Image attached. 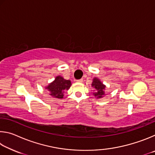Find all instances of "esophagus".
I'll list each match as a JSON object with an SVG mask.
<instances>
[{"label": "esophagus", "mask_w": 155, "mask_h": 155, "mask_svg": "<svg viewBox=\"0 0 155 155\" xmlns=\"http://www.w3.org/2000/svg\"><path fill=\"white\" fill-rule=\"evenodd\" d=\"M78 83H83V78H81V79H79V80H77V81Z\"/></svg>", "instance_id": "34e87169"}]
</instances>
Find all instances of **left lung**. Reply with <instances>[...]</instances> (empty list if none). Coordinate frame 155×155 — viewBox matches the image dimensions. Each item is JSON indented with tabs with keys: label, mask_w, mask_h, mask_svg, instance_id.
Returning a JSON list of instances; mask_svg holds the SVG:
<instances>
[{
	"label": "left lung",
	"mask_w": 155,
	"mask_h": 155,
	"mask_svg": "<svg viewBox=\"0 0 155 155\" xmlns=\"http://www.w3.org/2000/svg\"><path fill=\"white\" fill-rule=\"evenodd\" d=\"M91 87H94V92L93 94L97 98H101L105 95L104 94V90H105L106 86L100 81L98 78H94L93 79V82L91 83Z\"/></svg>",
	"instance_id": "left-lung-1"
}]
</instances>
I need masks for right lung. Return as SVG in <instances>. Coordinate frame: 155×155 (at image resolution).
<instances>
[{
    "instance_id": "right-lung-1",
    "label": "right lung",
    "mask_w": 155,
    "mask_h": 155,
    "mask_svg": "<svg viewBox=\"0 0 155 155\" xmlns=\"http://www.w3.org/2000/svg\"><path fill=\"white\" fill-rule=\"evenodd\" d=\"M71 85V81L70 80H65L61 76H57L55 79L45 88L48 90L50 96L61 99L64 98V91L69 90Z\"/></svg>"
}]
</instances>
